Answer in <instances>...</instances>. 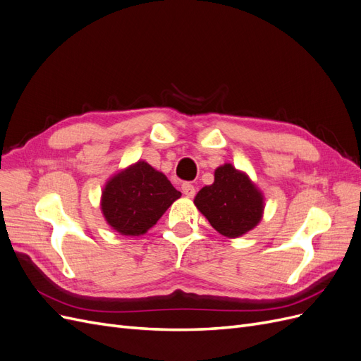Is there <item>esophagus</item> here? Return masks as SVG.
Instances as JSON below:
<instances>
[{
    "label": "esophagus",
    "instance_id": "34e87169",
    "mask_svg": "<svg viewBox=\"0 0 361 361\" xmlns=\"http://www.w3.org/2000/svg\"><path fill=\"white\" fill-rule=\"evenodd\" d=\"M182 192L187 195V197H194L195 195V188H194V185H191L190 182H185L183 185H182Z\"/></svg>",
    "mask_w": 361,
    "mask_h": 361
}]
</instances>
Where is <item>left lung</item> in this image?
I'll return each mask as SVG.
<instances>
[{
    "instance_id": "left-lung-1",
    "label": "left lung",
    "mask_w": 361,
    "mask_h": 361,
    "mask_svg": "<svg viewBox=\"0 0 361 361\" xmlns=\"http://www.w3.org/2000/svg\"><path fill=\"white\" fill-rule=\"evenodd\" d=\"M214 176V183L195 195L194 204L218 233L227 238L243 236L262 220L264 195L232 164L218 167Z\"/></svg>"
}]
</instances>
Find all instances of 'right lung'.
I'll use <instances>...</instances> for the list:
<instances>
[{"mask_svg":"<svg viewBox=\"0 0 361 361\" xmlns=\"http://www.w3.org/2000/svg\"><path fill=\"white\" fill-rule=\"evenodd\" d=\"M180 192L166 174L146 161H138L118 171L106 182L101 209L106 223L125 236H140L166 212Z\"/></svg>","mask_w":361,"mask_h":361,"instance_id":"obj_1","label":"right lung"}]
</instances>
